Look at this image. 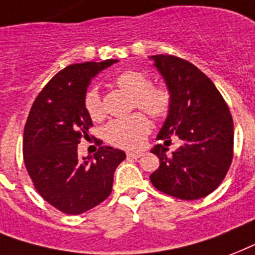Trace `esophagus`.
Returning <instances> with one entry per match:
<instances>
[{"label":"esophagus","instance_id":"34e87169","mask_svg":"<svg viewBox=\"0 0 255 255\" xmlns=\"http://www.w3.org/2000/svg\"><path fill=\"white\" fill-rule=\"evenodd\" d=\"M126 155L129 157V158H139L143 155L142 151H126Z\"/></svg>","mask_w":255,"mask_h":255}]
</instances>
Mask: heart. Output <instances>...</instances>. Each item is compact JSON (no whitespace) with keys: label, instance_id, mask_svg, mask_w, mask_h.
<instances>
[{"label":"heart","instance_id":"obj_1","mask_svg":"<svg viewBox=\"0 0 255 255\" xmlns=\"http://www.w3.org/2000/svg\"><path fill=\"white\" fill-rule=\"evenodd\" d=\"M116 85L131 94V109H142L154 120H162L173 105V96L165 86H151L149 77L138 70H125L116 77ZM84 106L89 117L98 121L104 117V108L96 86L86 90ZM150 131V121L145 114L133 113L110 121L105 128V138L118 147H138Z\"/></svg>","mask_w":255,"mask_h":255}]
</instances>
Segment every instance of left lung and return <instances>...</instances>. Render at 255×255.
Returning a JSON list of instances; mask_svg holds the SVG:
<instances>
[{
	"label": "left lung",
	"mask_w": 255,
	"mask_h": 255,
	"mask_svg": "<svg viewBox=\"0 0 255 255\" xmlns=\"http://www.w3.org/2000/svg\"><path fill=\"white\" fill-rule=\"evenodd\" d=\"M173 105L157 139L170 143L177 135L181 145L171 154L162 145L151 153L159 167L150 175L155 189L179 199H199L224 181L233 161L234 129L228 104L206 74L189 61L174 56H151Z\"/></svg>",
	"instance_id": "left-lung-1"
}]
</instances>
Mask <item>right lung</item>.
<instances>
[{
	"instance_id": "add662e5",
	"label": "right lung",
	"mask_w": 255,
	"mask_h": 255,
	"mask_svg": "<svg viewBox=\"0 0 255 255\" xmlns=\"http://www.w3.org/2000/svg\"><path fill=\"white\" fill-rule=\"evenodd\" d=\"M117 60L73 64L58 72L35 98L23 130V161L35 190L65 213L82 214L113 189V175L126 158L122 150L101 146L81 159L77 146L93 126L84 106L90 80ZM102 143V142H101Z\"/></svg>"
}]
</instances>
